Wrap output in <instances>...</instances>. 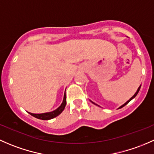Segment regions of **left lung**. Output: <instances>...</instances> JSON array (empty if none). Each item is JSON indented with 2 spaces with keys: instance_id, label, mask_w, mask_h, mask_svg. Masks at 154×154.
<instances>
[{
  "instance_id": "left-lung-1",
  "label": "left lung",
  "mask_w": 154,
  "mask_h": 154,
  "mask_svg": "<svg viewBox=\"0 0 154 154\" xmlns=\"http://www.w3.org/2000/svg\"><path fill=\"white\" fill-rule=\"evenodd\" d=\"M140 88H141V85H140V86H139V88H138L137 91H136V93H135V94H134V96H132V97H131V99H129V100H128V101H126V102H125V104H123V105H122V106H121V107H119V108H122V107H124V106H125V105H126V104H128V103H129V102H130V101H131V100H132V99H134V98H135V97H136V95H137V94H138V93H139V90H140ZM92 102H93V101H92ZM93 104H95V103H94V102H93ZM96 105H97V104H96Z\"/></svg>"
}]
</instances>
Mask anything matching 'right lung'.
Listing matches in <instances>:
<instances>
[{
    "label": "right lung",
    "mask_w": 154,
    "mask_h": 154,
    "mask_svg": "<svg viewBox=\"0 0 154 154\" xmlns=\"http://www.w3.org/2000/svg\"><path fill=\"white\" fill-rule=\"evenodd\" d=\"M66 104V93H64V99H63L62 103H61V105L56 109V110H53L52 112H44V113H40V114H36V113H32V112H29L31 116H32L35 117V118L39 119H42V120H50L52 119L55 118V117L58 116L59 114H61L62 112L64 109L65 108V106Z\"/></svg>",
    "instance_id": "obj_1"
}]
</instances>
